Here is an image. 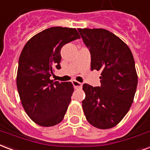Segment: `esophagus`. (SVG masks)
<instances>
[{
	"mask_svg": "<svg viewBox=\"0 0 150 150\" xmlns=\"http://www.w3.org/2000/svg\"><path fill=\"white\" fill-rule=\"evenodd\" d=\"M72 83H73V84H74V88H76V89H77V88H81L82 84L81 83V82L76 81H73Z\"/></svg>",
	"mask_w": 150,
	"mask_h": 150,
	"instance_id": "34e87169",
	"label": "esophagus"
}]
</instances>
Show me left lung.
I'll return each mask as SVG.
<instances>
[{
	"instance_id": "1",
	"label": "left lung",
	"mask_w": 150,
	"mask_h": 150,
	"mask_svg": "<svg viewBox=\"0 0 150 150\" xmlns=\"http://www.w3.org/2000/svg\"><path fill=\"white\" fill-rule=\"evenodd\" d=\"M91 54V69L101 71V85L83 84L82 108L90 124L99 129L116 126L130 110L138 85L132 53L122 39L103 28H78Z\"/></svg>"
}]
</instances>
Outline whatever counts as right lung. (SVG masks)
<instances>
[{
  "mask_svg": "<svg viewBox=\"0 0 150 150\" xmlns=\"http://www.w3.org/2000/svg\"><path fill=\"white\" fill-rule=\"evenodd\" d=\"M75 28L53 27L27 42L19 58L16 85L20 101L30 119L42 127H53L64 119L74 85L50 80L61 68V49L80 39Z\"/></svg>",
  "mask_w": 150,
  "mask_h": 150,
  "instance_id": "obj_1",
  "label": "right lung"
}]
</instances>
